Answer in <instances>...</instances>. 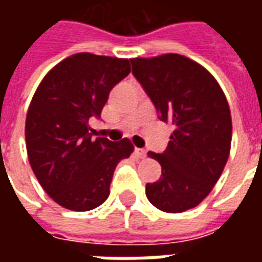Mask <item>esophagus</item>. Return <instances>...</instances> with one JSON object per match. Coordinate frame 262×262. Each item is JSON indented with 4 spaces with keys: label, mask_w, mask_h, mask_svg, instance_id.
I'll return each mask as SVG.
<instances>
[{
    "label": "esophagus",
    "mask_w": 262,
    "mask_h": 262,
    "mask_svg": "<svg viewBox=\"0 0 262 262\" xmlns=\"http://www.w3.org/2000/svg\"><path fill=\"white\" fill-rule=\"evenodd\" d=\"M135 153H136V156L139 157V159H144V157L147 156V151H146V150H143V148H136V150H135Z\"/></svg>",
    "instance_id": "esophagus-1"
}]
</instances>
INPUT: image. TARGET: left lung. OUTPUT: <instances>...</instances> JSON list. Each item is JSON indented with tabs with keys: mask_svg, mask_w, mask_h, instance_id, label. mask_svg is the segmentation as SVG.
Masks as SVG:
<instances>
[{
	"mask_svg": "<svg viewBox=\"0 0 262 262\" xmlns=\"http://www.w3.org/2000/svg\"><path fill=\"white\" fill-rule=\"evenodd\" d=\"M132 67L159 119L174 126L164 151H148L161 177L146 185V195L160 210L181 213L202 202L223 172L231 144L229 103L213 75L181 54L137 57Z\"/></svg>",
	"mask_w": 262,
	"mask_h": 262,
	"instance_id": "1",
	"label": "left lung"
}]
</instances>
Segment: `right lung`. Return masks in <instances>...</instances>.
<instances>
[{
    "mask_svg": "<svg viewBox=\"0 0 262 262\" xmlns=\"http://www.w3.org/2000/svg\"><path fill=\"white\" fill-rule=\"evenodd\" d=\"M132 60L77 53L45 75L26 114L28 159L49 196L86 212L109 196L114 171L133 151L129 139L92 137L88 122L101 118L109 92L130 73Z\"/></svg>",
    "mask_w": 262,
    "mask_h": 262,
    "instance_id": "1",
    "label": "right lung"
}]
</instances>
